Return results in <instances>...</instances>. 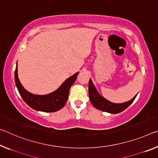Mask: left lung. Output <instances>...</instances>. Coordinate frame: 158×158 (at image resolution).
I'll return each instance as SVG.
<instances>
[{"mask_svg":"<svg viewBox=\"0 0 158 158\" xmlns=\"http://www.w3.org/2000/svg\"><path fill=\"white\" fill-rule=\"evenodd\" d=\"M89 95L91 104L96 109L112 114H117L124 111L134 102V99L136 98L137 96L136 95V96L134 97L131 101L124 102V103H113V102H110L106 98H104L103 97L100 96L91 79H89Z\"/></svg>","mask_w":158,"mask_h":158,"instance_id":"8db88e82","label":"left lung"}]
</instances>
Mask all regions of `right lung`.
Segmentation results:
<instances>
[{
    "mask_svg": "<svg viewBox=\"0 0 158 158\" xmlns=\"http://www.w3.org/2000/svg\"><path fill=\"white\" fill-rule=\"evenodd\" d=\"M78 74L77 72L67 79L56 91L44 96L34 95L24 89L17 77V64L15 72V81L21 97L29 107L38 111L53 112L60 110L66 104L70 87L74 84Z\"/></svg>",
    "mask_w": 158,
    "mask_h": 158,
    "instance_id": "right-lung-1",
    "label": "right lung"
}]
</instances>
